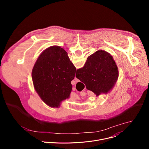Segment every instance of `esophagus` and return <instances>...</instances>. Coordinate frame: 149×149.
Listing matches in <instances>:
<instances>
[{"label": "esophagus", "instance_id": "obj_1", "mask_svg": "<svg viewBox=\"0 0 149 149\" xmlns=\"http://www.w3.org/2000/svg\"><path fill=\"white\" fill-rule=\"evenodd\" d=\"M74 80H75V81L76 82H78L79 81V79L77 78V77H75V78H74Z\"/></svg>", "mask_w": 149, "mask_h": 149}]
</instances>
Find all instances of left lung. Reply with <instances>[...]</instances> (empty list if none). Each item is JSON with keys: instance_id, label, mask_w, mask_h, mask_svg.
<instances>
[{"instance_id": "8db88e82", "label": "left lung", "mask_w": 149, "mask_h": 149, "mask_svg": "<svg viewBox=\"0 0 149 149\" xmlns=\"http://www.w3.org/2000/svg\"><path fill=\"white\" fill-rule=\"evenodd\" d=\"M76 68L68 53L59 46H51L38 58L32 71L34 88L47 105L59 108L62 101L70 97L71 82Z\"/></svg>"}]
</instances>
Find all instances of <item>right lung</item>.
<instances>
[{
	"mask_svg": "<svg viewBox=\"0 0 149 149\" xmlns=\"http://www.w3.org/2000/svg\"><path fill=\"white\" fill-rule=\"evenodd\" d=\"M118 75L113 56L105 51L98 50L87 58L84 66L77 70L75 76L98 97L112 90Z\"/></svg>",
	"mask_w": 149,
	"mask_h": 149,
	"instance_id": "1",
	"label": "right lung"
}]
</instances>
